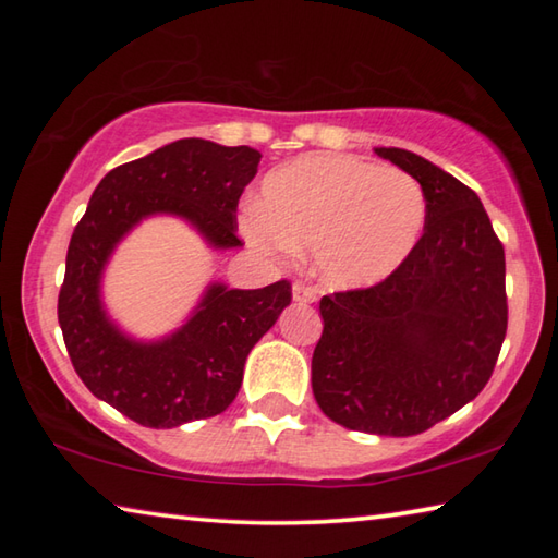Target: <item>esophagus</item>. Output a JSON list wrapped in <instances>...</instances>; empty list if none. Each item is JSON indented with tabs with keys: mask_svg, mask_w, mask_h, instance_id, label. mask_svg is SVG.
Instances as JSON below:
<instances>
[{
	"mask_svg": "<svg viewBox=\"0 0 558 558\" xmlns=\"http://www.w3.org/2000/svg\"><path fill=\"white\" fill-rule=\"evenodd\" d=\"M292 300L300 302V305H310V302L317 300V288L307 286V282H295L292 286Z\"/></svg>",
	"mask_w": 558,
	"mask_h": 558,
	"instance_id": "obj_1",
	"label": "esophagus"
}]
</instances>
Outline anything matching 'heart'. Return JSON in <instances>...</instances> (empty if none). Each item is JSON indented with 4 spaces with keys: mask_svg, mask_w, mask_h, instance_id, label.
Instances as JSON below:
<instances>
[{
    "mask_svg": "<svg viewBox=\"0 0 558 558\" xmlns=\"http://www.w3.org/2000/svg\"><path fill=\"white\" fill-rule=\"evenodd\" d=\"M423 221L426 196L401 169L354 155H305L263 179L258 211L241 223L268 256L313 248L327 282L366 288L403 266Z\"/></svg>",
    "mask_w": 558,
    "mask_h": 558,
    "instance_id": "b5f03b06",
    "label": "heart"
}]
</instances>
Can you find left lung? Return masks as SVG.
Masks as SVG:
<instances>
[{
	"label": "left lung",
	"instance_id": "left-lung-1",
	"mask_svg": "<svg viewBox=\"0 0 558 558\" xmlns=\"http://www.w3.org/2000/svg\"><path fill=\"white\" fill-rule=\"evenodd\" d=\"M374 153L421 184L426 226L389 278L319 300L313 393L339 426L405 438L493 376L507 335L505 248L470 186L409 149Z\"/></svg>",
	"mask_w": 558,
	"mask_h": 558
}]
</instances>
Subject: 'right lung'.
Here are the masks:
<instances>
[{"label": "right lung", "mask_w": 558, "mask_h": 558, "mask_svg": "<svg viewBox=\"0 0 558 558\" xmlns=\"http://www.w3.org/2000/svg\"><path fill=\"white\" fill-rule=\"evenodd\" d=\"M260 153L186 137L100 179L75 226L59 292V325L75 374L93 396L147 428H174L229 409L245 356L290 305L278 280L260 290L214 282L186 325L159 342H135L110 323L100 276L112 248L153 214L182 216L214 248H235V209Z\"/></svg>", "instance_id": "add662e5"}]
</instances>
